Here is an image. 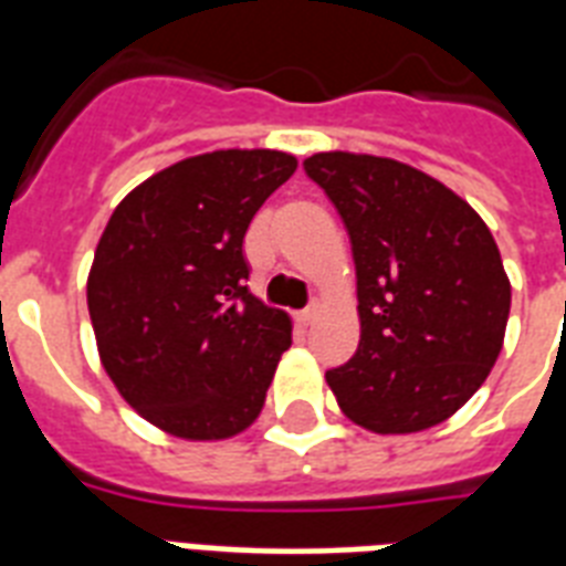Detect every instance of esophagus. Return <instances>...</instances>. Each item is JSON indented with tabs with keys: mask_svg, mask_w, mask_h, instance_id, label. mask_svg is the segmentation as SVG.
I'll return each instance as SVG.
<instances>
[{
	"mask_svg": "<svg viewBox=\"0 0 566 566\" xmlns=\"http://www.w3.org/2000/svg\"><path fill=\"white\" fill-rule=\"evenodd\" d=\"M314 319H317V305H311V308L302 311L300 317H296V323H300V326H311Z\"/></svg>",
	"mask_w": 566,
	"mask_h": 566,
	"instance_id": "obj_1",
	"label": "esophagus"
}]
</instances>
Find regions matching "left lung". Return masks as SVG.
<instances>
[{
    "mask_svg": "<svg viewBox=\"0 0 566 566\" xmlns=\"http://www.w3.org/2000/svg\"><path fill=\"white\" fill-rule=\"evenodd\" d=\"M305 172L353 243L361 340L326 373L340 411L373 434L449 420L484 385L509 326L491 229L455 190L394 158L317 153Z\"/></svg>",
    "mask_w": 566,
    "mask_h": 566,
    "instance_id": "obj_1",
    "label": "left lung"
}]
</instances>
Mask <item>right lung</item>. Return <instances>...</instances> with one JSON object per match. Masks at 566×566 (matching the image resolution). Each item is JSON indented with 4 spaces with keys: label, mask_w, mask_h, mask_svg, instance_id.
<instances>
[{
    "label": "right lung",
    "mask_w": 566,
    "mask_h": 566,
    "mask_svg": "<svg viewBox=\"0 0 566 566\" xmlns=\"http://www.w3.org/2000/svg\"><path fill=\"white\" fill-rule=\"evenodd\" d=\"M296 172L279 149H217L140 181L87 275L99 361L119 396L181 440H229L264 408L291 317L247 287L243 234Z\"/></svg>",
    "instance_id": "obj_1"
}]
</instances>
